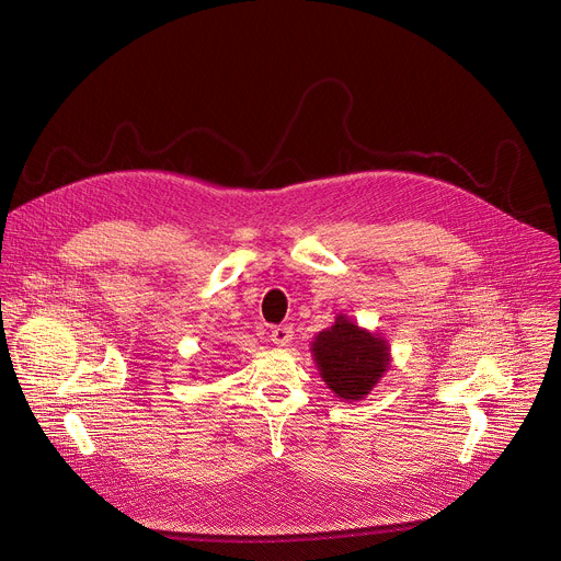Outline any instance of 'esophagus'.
<instances>
[{"mask_svg":"<svg viewBox=\"0 0 561 561\" xmlns=\"http://www.w3.org/2000/svg\"><path fill=\"white\" fill-rule=\"evenodd\" d=\"M290 340H293V327H288V324L275 327V329L271 331V342L277 344V346H288Z\"/></svg>","mask_w":561,"mask_h":561,"instance_id":"obj_1","label":"esophagus"}]
</instances>
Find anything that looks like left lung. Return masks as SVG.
Listing matches in <instances>:
<instances>
[{
  "label": "left lung",
  "mask_w": 561,
  "mask_h": 561,
  "mask_svg": "<svg viewBox=\"0 0 561 561\" xmlns=\"http://www.w3.org/2000/svg\"><path fill=\"white\" fill-rule=\"evenodd\" d=\"M312 353L329 388L344 399H362L377 383L388 366V348L346 317H337L331 331L312 342Z\"/></svg>",
  "instance_id": "obj_1"
}]
</instances>
